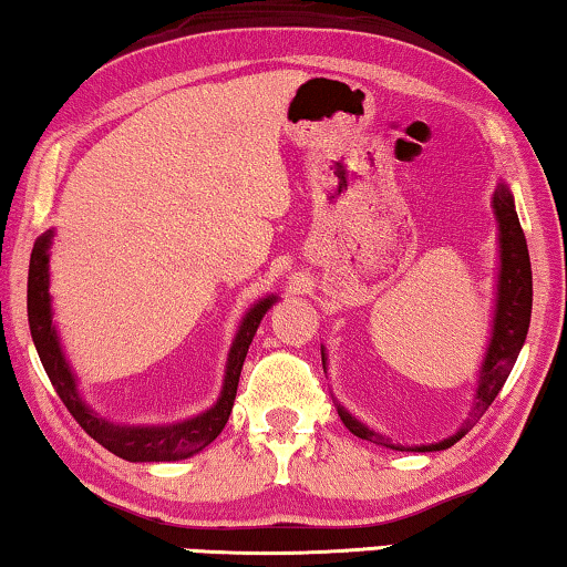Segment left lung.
Masks as SVG:
<instances>
[{"instance_id": "1", "label": "left lung", "mask_w": 567, "mask_h": 567, "mask_svg": "<svg viewBox=\"0 0 567 567\" xmlns=\"http://www.w3.org/2000/svg\"><path fill=\"white\" fill-rule=\"evenodd\" d=\"M494 209L498 217V229H502V276H498V301H496V319H494V338H491L486 363L481 368V381L478 391H475V406L471 420L463 424L461 432H455L453 437L437 442V445H422L416 447L420 453H432V450H445L455 445L471 426L486 414V409L494 404V399L506 383L508 373L516 363L524 340H527L529 330V317H532V266H529V250H527V237L516 217L514 199L508 194L506 186H498L494 194ZM324 360V355H322ZM338 414L342 424L355 434L360 440L375 442V445H389V440L383 434L368 430L365 424L344 412L338 406ZM399 450V447H396Z\"/></svg>"}]
</instances>
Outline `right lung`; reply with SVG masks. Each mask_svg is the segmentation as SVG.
<instances>
[{
    "label": "right lung",
    "instance_id": "add662e5",
    "mask_svg": "<svg viewBox=\"0 0 567 567\" xmlns=\"http://www.w3.org/2000/svg\"><path fill=\"white\" fill-rule=\"evenodd\" d=\"M51 229L45 235H40L35 240L30 256V274H28V322L32 332V342H35L40 363H43L48 379H51L55 393L69 409L73 420L81 424L89 437H94L102 447L110 450L122 461L130 463H163V461H178V457H188L199 453L209 445L212 440H217V434L225 430L233 412L237 383H240V371L248 355V348L256 334L260 319H264L270 303L276 297H268L258 301L248 315H245L237 338L229 348L227 358V373L223 396L217 399V404L194 420H186L182 424H168V426H120L104 422L102 416H96L76 393V381H73L71 368L65 363L59 338H55V327L51 317V297H48V245H51Z\"/></svg>",
    "mask_w": 567,
    "mask_h": 567
}]
</instances>
